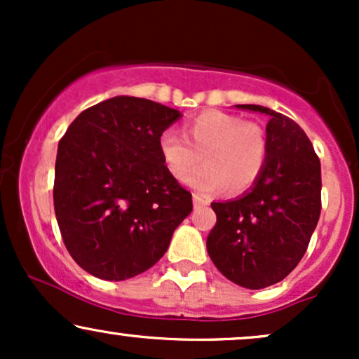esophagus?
<instances>
[{"mask_svg": "<svg viewBox=\"0 0 359 359\" xmlns=\"http://www.w3.org/2000/svg\"><path fill=\"white\" fill-rule=\"evenodd\" d=\"M204 205H208V201H205L203 196H199V194H194V208L199 209L204 208Z\"/></svg>", "mask_w": 359, "mask_h": 359, "instance_id": "1", "label": "esophagus"}]
</instances>
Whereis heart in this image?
<instances>
[{
  "mask_svg": "<svg viewBox=\"0 0 359 359\" xmlns=\"http://www.w3.org/2000/svg\"><path fill=\"white\" fill-rule=\"evenodd\" d=\"M185 137L167 130L158 137V151L174 179L187 180L201 160L205 163L189 182L212 194L228 189L243 194L253 187L269 160V140L262 126L236 114L204 111L184 126Z\"/></svg>",
  "mask_w": 359,
  "mask_h": 359,
  "instance_id": "1",
  "label": "heart"
}]
</instances>
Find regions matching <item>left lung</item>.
I'll return each instance as SVG.
<instances>
[{"mask_svg": "<svg viewBox=\"0 0 359 359\" xmlns=\"http://www.w3.org/2000/svg\"><path fill=\"white\" fill-rule=\"evenodd\" d=\"M236 108L270 116L269 160L248 192L211 204L208 253L226 278L258 290L285 278L307 251L320 216V162L294 119L265 106Z\"/></svg>", "mask_w": 359, "mask_h": 359, "instance_id": "left-lung-1", "label": "left lung"}]
</instances>
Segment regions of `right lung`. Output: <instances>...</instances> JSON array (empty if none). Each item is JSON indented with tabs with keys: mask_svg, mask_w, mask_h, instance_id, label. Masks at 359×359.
<instances>
[{
	"mask_svg": "<svg viewBox=\"0 0 359 359\" xmlns=\"http://www.w3.org/2000/svg\"><path fill=\"white\" fill-rule=\"evenodd\" d=\"M177 109L116 96L84 109L59 142L53 208L71 257L102 280H126L165 255L192 194L165 168L158 137Z\"/></svg>",
	"mask_w": 359,
	"mask_h": 359,
	"instance_id": "right-lung-1",
	"label": "right lung"
}]
</instances>
